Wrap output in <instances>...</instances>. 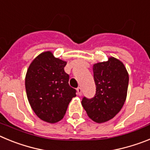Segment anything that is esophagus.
<instances>
[{"label": "esophagus", "instance_id": "1", "mask_svg": "<svg viewBox=\"0 0 150 150\" xmlns=\"http://www.w3.org/2000/svg\"><path fill=\"white\" fill-rule=\"evenodd\" d=\"M76 91H77V95H82V88H80V87H78L77 88H76Z\"/></svg>", "mask_w": 150, "mask_h": 150}]
</instances>
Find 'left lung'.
Returning <instances> with one entry per match:
<instances>
[{
	"label": "left lung",
	"instance_id": "left-lung-1",
	"mask_svg": "<svg viewBox=\"0 0 150 150\" xmlns=\"http://www.w3.org/2000/svg\"><path fill=\"white\" fill-rule=\"evenodd\" d=\"M96 94L83 98L82 105L88 117L97 123L109 121L121 110L127 97L128 73L124 64L114 57L93 65Z\"/></svg>",
	"mask_w": 150,
	"mask_h": 150
}]
</instances>
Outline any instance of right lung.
I'll return each mask as SVG.
<instances>
[{
	"mask_svg": "<svg viewBox=\"0 0 150 150\" xmlns=\"http://www.w3.org/2000/svg\"><path fill=\"white\" fill-rule=\"evenodd\" d=\"M67 62L43 52L31 62L25 76V89L30 107L43 121L62 120L76 90L69 86V75L64 71Z\"/></svg>",
	"mask_w": 150,
	"mask_h": 150,
	"instance_id": "obj_1",
	"label": "right lung"
}]
</instances>
